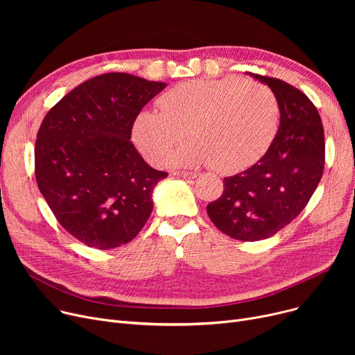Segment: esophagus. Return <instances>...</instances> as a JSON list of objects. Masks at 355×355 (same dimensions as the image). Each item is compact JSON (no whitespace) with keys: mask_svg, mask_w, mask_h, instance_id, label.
Segmentation results:
<instances>
[{"mask_svg":"<svg viewBox=\"0 0 355 355\" xmlns=\"http://www.w3.org/2000/svg\"><path fill=\"white\" fill-rule=\"evenodd\" d=\"M175 175L180 178H184V180H194L197 177L196 173H185V171H178V173H175Z\"/></svg>","mask_w":355,"mask_h":355,"instance_id":"obj_1","label":"esophagus"}]
</instances>
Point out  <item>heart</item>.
<instances>
[{
    "mask_svg": "<svg viewBox=\"0 0 355 355\" xmlns=\"http://www.w3.org/2000/svg\"><path fill=\"white\" fill-rule=\"evenodd\" d=\"M158 106L161 112L142 110L134 122V141L145 158L165 162L187 129L191 142L174 162L211 165L225 174L245 170L262 157L279 123L273 93L239 78L181 83L162 95Z\"/></svg>",
    "mask_w": 355,
    "mask_h": 355,
    "instance_id": "1",
    "label": "heart"
}]
</instances>
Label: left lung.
Masks as SVG:
<instances>
[{"label": "left lung", "mask_w": 355, "mask_h": 355, "mask_svg": "<svg viewBox=\"0 0 355 355\" xmlns=\"http://www.w3.org/2000/svg\"><path fill=\"white\" fill-rule=\"evenodd\" d=\"M246 74L269 86L281 123L262 158L223 180L225 191L209 204L207 214L225 234L256 241L276 234L305 209L324 173L325 141L318 110L301 90L275 78Z\"/></svg>", "instance_id": "1"}]
</instances>
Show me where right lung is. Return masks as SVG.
Here are the masks:
<instances>
[{
  "label": "right lung",
  "instance_id": "obj_1",
  "mask_svg": "<svg viewBox=\"0 0 355 355\" xmlns=\"http://www.w3.org/2000/svg\"><path fill=\"white\" fill-rule=\"evenodd\" d=\"M166 86L129 73L92 78L55 103L37 134L35 180L60 225L99 250L129 243L168 174L130 142L141 109Z\"/></svg>",
  "mask_w": 355,
  "mask_h": 355
}]
</instances>
